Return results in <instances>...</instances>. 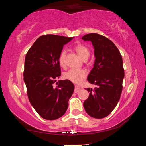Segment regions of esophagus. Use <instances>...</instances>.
Wrapping results in <instances>:
<instances>
[{"label":"esophagus","mask_w":146,"mask_h":146,"mask_svg":"<svg viewBox=\"0 0 146 146\" xmlns=\"http://www.w3.org/2000/svg\"><path fill=\"white\" fill-rule=\"evenodd\" d=\"M81 90V88L79 87V86H76L75 88V90H74V91H75V93H78L79 91H80Z\"/></svg>","instance_id":"34e87169"}]
</instances>
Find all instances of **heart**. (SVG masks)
Masks as SVG:
<instances>
[{
  "mask_svg": "<svg viewBox=\"0 0 146 146\" xmlns=\"http://www.w3.org/2000/svg\"><path fill=\"white\" fill-rule=\"evenodd\" d=\"M75 49L78 56L83 60H85V59H88L90 55V50H89L87 47L82 45V44H78L75 47ZM65 56L66 50L64 49L60 52L58 57V62L62 67H64L65 66ZM86 75H87V72L84 70L71 69V70L64 74V78L75 84H79L86 78Z\"/></svg>",
  "mask_w": 146,
  "mask_h": 146,
  "instance_id": "heart-1",
  "label": "heart"
}]
</instances>
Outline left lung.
Segmentation results:
<instances>
[{
	"label": "left lung",
	"mask_w": 146,
	"mask_h": 146,
	"mask_svg": "<svg viewBox=\"0 0 146 146\" xmlns=\"http://www.w3.org/2000/svg\"><path fill=\"white\" fill-rule=\"evenodd\" d=\"M84 41H90L95 60L88 81L97 85L86 88L90 95L84 102L86 113L91 117L102 118L114 110L120 100L124 78L122 58L117 46L110 39L97 33L86 34Z\"/></svg>",
	"instance_id": "8db88e82"
}]
</instances>
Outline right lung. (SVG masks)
Masks as SVG:
<instances>
[{
  "label": "right lung",
  "instance_id": "add662e5",
  "mask_svg": "<svg viewBox=\"0 0 146 146\" xmlns=\"http://www.w3.org/2000/svg\"><path fill=\"white\" fill-rule=\"evenodd\" d=\"M74 37L46 35L36 39L27 53L24 81L31 106L41 117L53 120L63 116L75 86L68 80H56L61 75L58 57L64 45Z\"/></svg>",
  "mask_w": 146,
  "mask_h": 146
}]
</instances>
